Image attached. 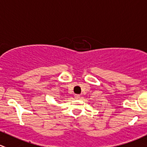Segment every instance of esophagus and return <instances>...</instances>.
Segmentation results:
<instances>
[{
  "instance_id": "1",
  "label": "esophagus",
  "mask_w": 147,
  "mask_h": 147,
  "mask_svg": "<svg viewBox=\"0 0 147 147\" xmlns=\"http://www.w3.org/2000/svg\"><path fill=\"white\" fill-rule=\"evenodd\" d=\"M75 98H76V99H79V98H80V95H78V94H75Z\"/></svg>"
}]
</instances>
